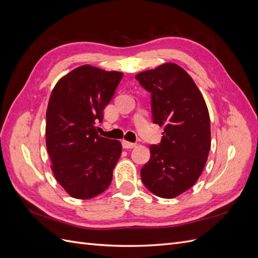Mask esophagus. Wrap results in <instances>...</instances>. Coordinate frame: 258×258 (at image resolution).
I'll return each mask as SVG.
<instances>
[{"mask_svg":"<svg viewBox=\"0 0 258 258\" xmlns=\"http://www.w3.org/2000/svg\"><path fill=\"white\" fill-rule=\"evenodd\" d=\"M137 146V143H131L128 141H122V147L123 148H135Z\"/></svg>","mask_w":258,"mask_h":258,"instance_id":"esophagus-1","label":"esophagus"}]
</instances>
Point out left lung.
I'll use <instances>...</instances> for the list:
<instances>
[{"mask_svg":"<svg viewBox=\"0 0 258 258\" xmlns=\"http://www.w3.org/2000/svg\"><path fill=\"white\" fill-rule=\"evenodd\" d=\"M151 93L153 122L163 126L158 144L141 169L146 188L174 198L197 182L211 147L210 116L201 92L185 70L166 63L136 76Z\"/></svg>","mask_w":258,"mask_h":258,"instance_id":"1","label":"left lung"}]
</instances>
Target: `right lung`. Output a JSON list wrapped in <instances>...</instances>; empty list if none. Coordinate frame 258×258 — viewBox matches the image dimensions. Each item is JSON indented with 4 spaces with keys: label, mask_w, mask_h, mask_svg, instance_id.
Wrapping results in <instances>:
<instances>
[{
    "label": "right lung",
    "mask_w": 258,
    "mask_h": 258,
    "mask_svg": "<svg viewBox=\"0 0 258 258\" xmlns=\"http://www.w3.org/2000/svg\"><path fill=\"white\" fill-rule=\"evenodd\" d=\"M122 79L120 72L83 66L57 83L46 113V146L58 183L76 199L110 186L121 143L100 137L97 123Z\"/></svg>",
    "instance_id": "right-lung-1"
}]
</instances>
